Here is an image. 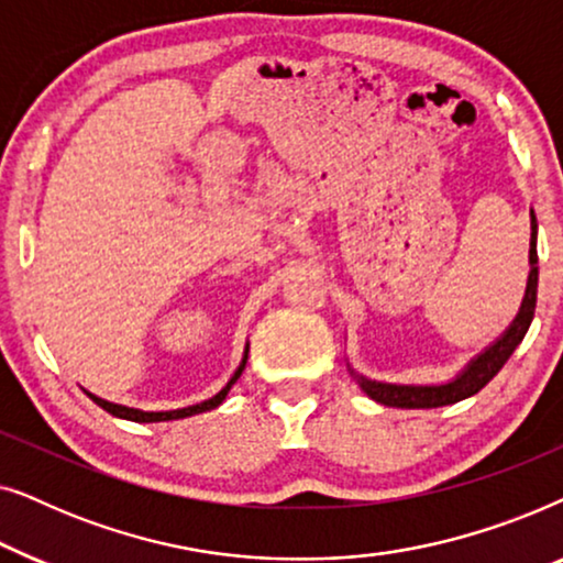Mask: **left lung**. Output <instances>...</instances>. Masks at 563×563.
I'll return each mask as SVG.
<instances>
[{
	"label": "left lung",
	"mask_w": 563,
	"mask_h": 563,
	"mask_svg": "<svg viewBox=\"0 0 563 563\" xmlns=\"http://www.w3.org/2000/svg\"><path fill=\"white\" fill-rule=\"evenodd\" d=\"M530 276H528V289L526 299H522L518 318L512 320V325L505 330V335L499 338L497 343H492L482 356H476L472 364H468L464 372H461L456 379L449 384H438V387H407V384H382L372 382L366 376L356 374L351 368V374L356 376L358 387L366 391L374 402L387 405V407H405V410H422V407H443L461 402V399L472 397L482 387H487L492 376H497L499 368L507 364V358L512 356V351L518 349L522 338H526L530 320H533L536 312V297H538V251H536V214L530 220Z\"/></svg>",
	"instance_id": "obj_1"
}]
</instances>
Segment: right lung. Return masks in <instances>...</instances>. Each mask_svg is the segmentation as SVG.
Here are the masks:
<instances>
[{
  "instance_id": "right-lung-1",
  "label": "right lung",
  "mask_w": 563,
  "mask_h": 563,
  "mask_svg": "<svg viewBox=\"0 0 563 563\" xmlns=\"http://www.w3.org/2000/svg\"><path fill=\"white\" fill-rule=\"evenodd\" d=\"M245 361H249V349H245V356L241 361V366H238V372L233 374V379H230L225 387H222L218 395H214L212 399H205V402L199 405H191V407H181V410H168V412H143V410H133V407H125V405H112L107 402V399H99L95 395H89L95 402L102 407V410H107L110 415H114V418H122V420H133V422H161V420H179V418H189V415H199V412H207V410H214V407L222 405V399L228 397V391L233 384L238 382V376L243 374L245 368Z\"/></svg>"
}]
</instances>
